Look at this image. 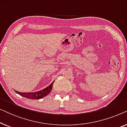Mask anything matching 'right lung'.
<instances>
[{
  "mask_svg": "<svg viewBox=\"0 0 127 127\" xmlns=\"http://www.w3.org/2000/svg\"><path fill=\"white\" fill-rule=\"evenodd\" d=\"M54 83V81L53 83H51L49 86L47 87L46 88L44 89L40 90L39 91L34 92V93H20V92L14 90L15 92L18 94L20 95L21 96L25 97L28 99H39L43 98L44 97L46 96L49 93L51 92L52 88H53V83Z\"/></svg>",
  "mask_w": 127,
  "mask_h": 127,
  "instance_id": "right-lung-1",
  "label": "right lung"
}]
</instances>
